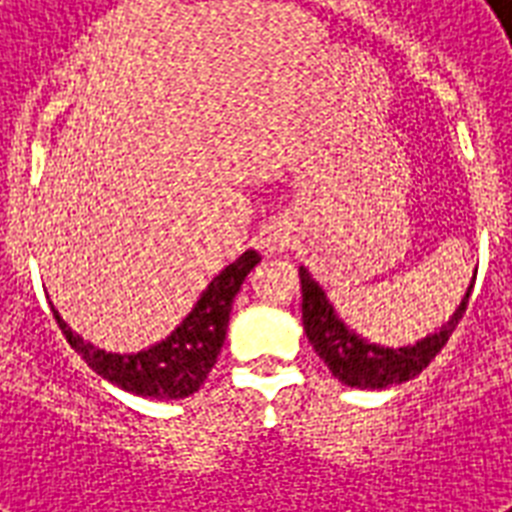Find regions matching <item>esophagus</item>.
I'll use <instances>...</instances> for the list:
<instances>
[{
  "instance_id": "1",
  "label": "esophagus",
  "mask_w": 512,
  "mask_h": 512,
  "mask_svg": "<svg viewBox=\"0 0 512 512\" xmlns=\"http://www.w3.org/2000/svg\"><path fill=\"white\" fill-rule=\"evenodd\" d=\"M292 244H295V236H292V228H289L287 220H271V223L260 231V247H263L268 255L287 252Z\"/></svg>"
}]
</instances>
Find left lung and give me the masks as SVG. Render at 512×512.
<instances>
[{"mask_svg": "<svg viewBox=\"0 0 512 512\" xmlns=\"http://www.w3.org/2000/svg\"><path fill=\"white\" fill-rule=\"evenodd\" d=\"M476 276L470 281L468 292L457 305V311L449 316L444 327L433 335L422 337L414 345L404 348H385L377 342H369L358 337L345 321L337 316L335 305L329 303L327 292L313 279L311 273L300 265V287H303V327L308 342L319 358L329 366V372L335 374L342 385L361 390H382L398 382H406L417 377L433 358L441 353L446 340L460 324L462 313L468 308L470 292H473Z\"/></svg>", "mask_w": 512, "mask_h": 512, "instance_id": "left-lung-1", "label": "left lung"}]
</instances>
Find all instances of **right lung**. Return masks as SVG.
Listing matches in <instances>:
<instances>
[{
    "mask_svg": "<svg viewBox=\"0 0 512 512\" xmlns=\"http://www.w3.org/2000/svg\"><path fill=\"white\" fill-rule=\"evenodd\" d=\"M257 263H260V255L255 249H247L236 263L225 265L201 292L191 313L180 321V327L162 342L138 353H108V350L95 348L92 342H84L82 335H76L74 329L60 319L55 308L52 313L68 345L103 380L114 382L116 388L127 393L156 398V401L185 398L196 393L207 380V374L212 372L217 353L223 348L233 297Z\"/></svg>",
    "mask_w": 512,
    "mask_h": 512,
    "instance_id": "obj_1",
    "label": "right lung"
}]
</instances>
